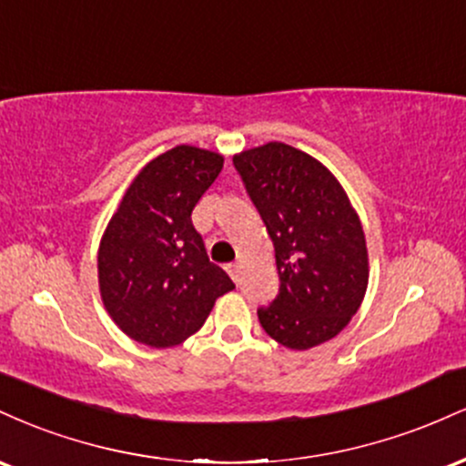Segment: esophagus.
Here are the masks:
<instances>
[{"mask_svg":"<svg viewBox=\"0 0 466 466\" xmlns=\"http://www.w3.org/2000/svg\"><path fill=\"white\" fill-rule=\"evenodd\" d=\"M226 269H228V274L232 276V280H238V274H240V267H238V263H232V265H228Z\"/></svg>","mask_w":466,"mask_h":466,"instance_id":"1","label":"esophagus"}]
</instances>
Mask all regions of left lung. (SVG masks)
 <instances>
[{
    "mask_svg": "<svg viewBox=\"0 0 466 466\" xmlns=\"http://www.w3.org/2000/svg\"><path fill=\"white\" fill-rule=\"evenodd\" d=\"M276 251L280 289L258 309L278 344L309 350L339 335L368 289V248L360 215L341 184L313 155L267 142L234 155Z\"/></svg>",
    "mask_w": 466,
    "mask_h": 466,
    "instance_id": "obj_1",
    "label": "left lung"
}]
</instances>
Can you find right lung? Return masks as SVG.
Wrapping results in <instances>:
<instances>
[{
  "label": "right lung",
  "mask_w": 466,
  "mask_h": 466,
  "mask_svg": "<svg viewBox=\"0 0 466 466\" xmlns=\"http://www.w3.org/2000/svg\"><path fill=\"white\" fill-rule=\"evenodd\" d=\"M223 155L179 144L151 159L122 195L98 248L100 298L117 329L170 349L201 329L234 282L210 263L192 210L215 184Z\"/></svg>",
  "instance_id": "right-lung-1"
}]
</instances>
